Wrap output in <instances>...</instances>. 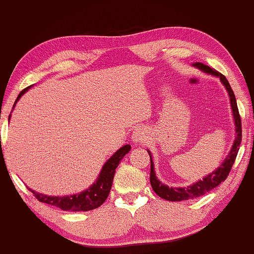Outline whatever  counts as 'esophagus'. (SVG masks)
I'll return each instance as SVG.
<instances>
[{
	"mask_svg": "<svg viewBox=\"0 0 254 254\" xmlns=\"http://www.w3.org/2000/svg\"><path fill=\"white\" fill-rule=\"evenodd\" d=\"M146 136H147L146 130L143 129V128L139 127V128H136V129L133 132L132 140H133V142H135V143L145 142L146 141Z\"/></svg>",
	"mask_w": 254,
	"mask_h": 254,
	"instance_id": "34e87169",
	"label": "esophagus"
}]
</instances>
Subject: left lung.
Masks as SVG:
<instances>
[{
	"label": "left lung",
	"mask_w": 254,
	"mask_h": 254,
	"mask_svg": "<svg viewBox=\"0 0 254 254\" xmlns=\"http://www.w3.org/2000/svg\"><path fill=\"white\" fill-rule=\"evenodd\" d=\"M192 65L203 71V73L219 77L221 81V83L224 84L225 89H226L228 93V98H230L234 126H236V136H234V141L232 143V147H231L230 149V153L226 155V158L224 159V161L221 162V165L219 166L217 170H214L212 173H208L207 175H205L201 180L195 181L194 184L186 187H170L167 186V185L162 184L161 181L158 179V177H156L155 174L154 162H153V159H152V153L151 151L147 149V152H148L149 154V158H151V177H149V180H151L152 189L159 196H160V198L168 200V201H183V200H192V199L199 198V196L203 195V194H206L207 192H209V190H212L217 186H219V185L226 179L228 173H230L231 168H232V166L234 164V160H236L237 158L238 151H239L240 142H242V120H240L239 111H238L236 96H234V93L232 88H231L227 79L223 74L218 73L217 70L212 69L211 67L201 64V62H195V64H193Z\"/></svg>",
	"instance_id": "8db88e82"
}]
</instances>
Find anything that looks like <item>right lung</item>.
<instances>
[{
	"instance_id": "1",
	"label": "right lung",
	"mask_w": 254,
	"mask_h": 254,
	"mask_svg": "<svg viewBox=\"0 0 254 254\" xmlns=\"http://www.w3.org/2000/svg\"><path fill=\"white\" fill-rule=\"evenodd\" d=\"M30 87L23 89L18 94L16 101H15L12 109L15 108V105L18 100L21 99V96L24 93L28 92ZM10 119V115H9ZM130 151V145H125L121 148H119L117 152L113 154L111 158L103 165L101 172L98 175V179L95 180L92 186H89L88 189L82 190L80 193L70 194V195H64V196H54V195H46V194L35 192L34 190L29 189L31 193L35 195V198L41 202L48 203V205L55 206V207L61 208L62 211H70V212H81V211H90V209L98 208L105 202V200L107 199L109 192H111L113 179H114L115 170L120 164V161L124 159V156L129 153Z\"/></svg>"
}]
</instances>
